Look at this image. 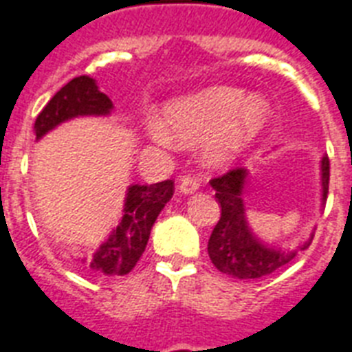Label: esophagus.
<instances>
[{
	"label": "esophagus",
	"mask_w": 352,
	"mask_h": 352,
	"mask_svg": "<svg viewBox=\"0 0 352 352\" xmlns=\"http://www.w3.org/2000/svg\"><path fill=\"white\" fill-rule=\"evenodd\" d=\"M199 186H201V182H199L197 177H182L181 179V184H179V190H181L182 193H193V192H197Z\"/></svg>",
	"instance_id": "34e87169"
}]
</instances>
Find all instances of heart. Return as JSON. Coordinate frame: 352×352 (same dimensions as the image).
Masks as SVG:
<instances>
[{"mask_svg":"<svg viewBox=\"0 0 352 352\" xmlns=\"http://www.w3.org/2000/svg\"><path fill=\"white\" fill-rule=\"evenodd\" d=\"M268 120L270 106L263 96L221 85L171 104L166 111V135L181 144L212 136L204 157L210 164L221 166L248 148Z\"/></svg>","mask_w":352,"mask_h":352,"instance_id":"b5f03b06","label":"heart"}]
</instances>
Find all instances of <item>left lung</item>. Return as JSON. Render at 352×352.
<instances>
[{"label": "left lung", "instance_id": "8db88e82", "mask_svg": "<svg viewBox=\"0 0 352 352\" xmlns=\"http://www.w3.org/2000/svg\"><path fill=\"white\" fill-rule=\"evenodd\" d=\"M329 157L322 159V201L329 193ZM248 171L235 168L225 175L212 179L210 184L215 190V197L221 203V219L217 221L208 241V254L217 270L237 279H257L276 272L296 257L298 250L309 248L312 235L298 246V250H281L265 245L252 234L245 217V190Z\"/></svg>", "mask_w": 352, "mask_h": 352}]
</instances>
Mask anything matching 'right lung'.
Wrapping results in <instances>:
<instances>
[{
    "instance_id": "obj_1",
    "label": "right lung",
    "mask_w": 352,
    "mask_h": 352,
    "mask_svg": "<svg viewBox=\"0 0 352 352\" xmlns=\"http://www.w3.org/2000/svg\"><path fill=\"white\" fill-rule=\"evenodd\" d=\"M113 109V102L104 95L89 76H76L65 84L34 122L36 140L65 120L76 117H106ZM173 195V181H162L149 186L133 184L127 188L124 215L109 239L102 243L89 261L82 259L93 274L124 276L133 270L146 250L151 226L160 210Z\"/></svg>"
}]
</instances>
